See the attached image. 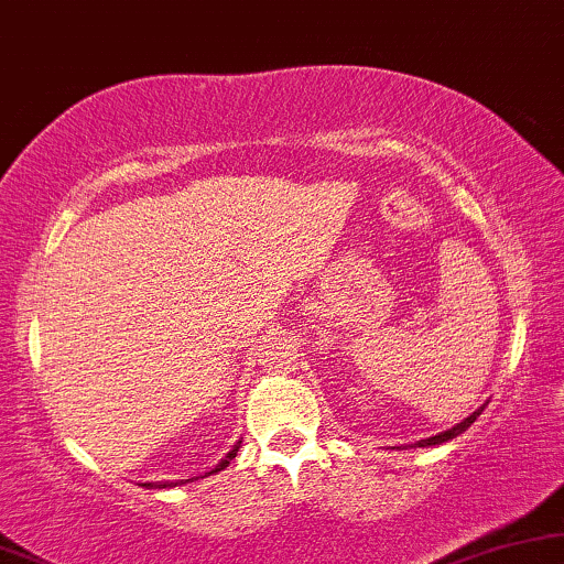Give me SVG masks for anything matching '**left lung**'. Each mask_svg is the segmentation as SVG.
<instances>
[{
	"instance_id": "left-lung-1",
	"label": "left lung",
	"mask_w": 564,
	"mask_h": 564,
	"mask_svg": "<svg viewBox=\"0 0 564 564\" xmlns=\"http://www.w3.org/2000/svg\"><path fill=\"white\" fill-rule=\"evenodd\" d=\"M482 410H485V404L479 410H475L471 412L469 417H464L462 423H456L454 427H448V431H444V433H438V435H431V438H423V441H417V444H412L415 448H425V446H441V444H446V441H452V438H456V435H462L464 431H467V427L475 423V420L482 415Z\"/></svg>"
}]
</instances>
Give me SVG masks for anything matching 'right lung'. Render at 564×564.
Returning a JSON list of instances; mask_svg holds the SVG:
<instances>
[{
  "instance_id": "1",
  "label": "right lung",
  "mask_w": 564,
  "mask_h": 564,
  "mask_svg": "<svg viewBox=\"0 0 564 564\" xmlns=\"http://www.w3.org/2000/svg\"><path fill=\"white\" fill-rule=\"evenodd\" d=\"M237 452H239V444H237L235 448H231V452H229L227 456H224V459H221L219 464H216V467H214L212 471H206V477H208V475H216V471H221V469H227L229 462L237 456ZM177 485H183V482H141V487H149V490H154V487H160V490H164V487H177Z\"/></svg>"
}]
</instances>
